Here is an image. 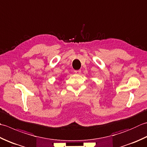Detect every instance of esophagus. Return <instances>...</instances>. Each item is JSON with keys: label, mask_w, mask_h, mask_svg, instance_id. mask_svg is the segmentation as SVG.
<instances>
[{"label": "esophagus", "mask_w": 147, "mask_h": 147, "mask_svg": "<svg viewBox=\"0 0 147 147\" xmlns=\"http://www.w3.org/2000/svg\"><path fill=\"white\" fill-rule=\"evenodd\" d=\"M74 73L76 74H80V73H81V71H80V70H76V71H74Z\"/></svg>", "instance_id": "1"}]
</instances>
